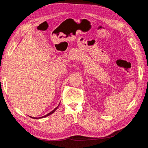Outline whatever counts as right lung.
Wrapping results in <instances>:
<instances>
[{"instance_id":"add662e5","label":"right lung","mask_w":148,"mask_h":148,"mask_svg":"<svg viewBox=\"0 0 148 148\" xmlns=\"http://www.w3.org/2000/svg\"><path fill=\"white\" fill-rule=\"evenodd\" d=\"M59 105H60V104H59V105H58V106L56 107V109H53L52 111H51V112H49V114H47V115H44V116H42V117H31V116H29V117H31V118H33V119H42V118H44V117H47V116H49V115H51L52 114H53V112H54L57 109V108H58V107H59Z\"/></svg>"}]
</instances>
